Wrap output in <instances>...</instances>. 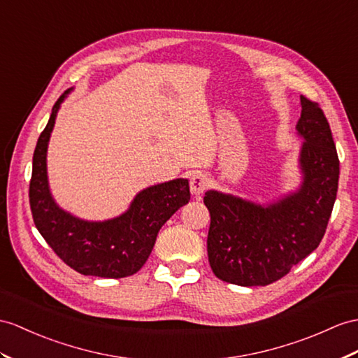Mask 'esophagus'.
<instances>
[{"label": "esophagus", "mask_w": 358, "mask_h": 358, "mask_svg": "<svg viewBox=\"0 0 358 358\" xmlns=\"http://www.w3.org/2000/svg\"><path fill=\"white\" fill-rule=\"evenodd\" d=\"M209 187V178L206 176L205 173L202 171H197L193 174V178L189 180V188H191V193L199 196L205 193Z\"/></svg>", "instance_id": "34e87169"}]
</instances>
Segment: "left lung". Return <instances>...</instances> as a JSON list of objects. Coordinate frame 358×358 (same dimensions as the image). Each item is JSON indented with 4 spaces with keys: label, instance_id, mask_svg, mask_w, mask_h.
<instances>
[{
    "label": "left lung",
    "instance_id": "obj_1",
    "mask_svg": "<svg viewBox=\"0 0 358 358\" xmlns=\"http://www.w3.org/2000/svg\"><path fill=\"white\" fill-rule=\"evenodd\" d=\"M299 135L303 184L298 193L261 206L206 191L211 224L208 259L222 281L243 287L268 285L307 258L324 238L337 196L338 156L319 103L301 95Z\"/></svg>",
    "mask_w": 358,
    "mask_h": 358
}]
</instances>
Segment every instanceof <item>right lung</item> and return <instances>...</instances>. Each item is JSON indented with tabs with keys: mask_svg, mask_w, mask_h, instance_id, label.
<instances>
[{
	"mask_svg": "<svg viewBox=\"0 0 358 358\" xmlns=\"http://www.w3.org/2000/svg\"><path fill=\"white\" fill-rule=\"evenodd\" d=\"M66 94L55 103L33 153L29 188L33 222L55 254L76 272L100 278L130 276L149 258L162 224L189 202L188 180L174 179L141 191L127 213L108 222H83L62 211L48 189L47 145Z\"/></svg>",
	"mask_w": 358,
	"mask_h": 358,
	"instance_id": "1",
	"label": "right lung"
}]
</instances>
